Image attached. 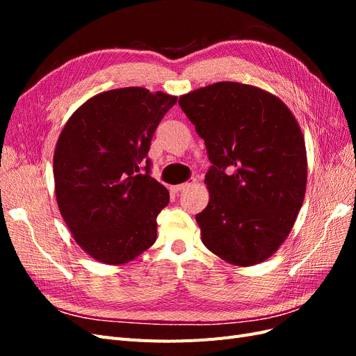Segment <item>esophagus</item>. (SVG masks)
<instances>
[{
  "mask_svg": "<svg viewBox=\"0 0 356 356\" xmlns=\"http://www.w3.org/2000/svg\"><path fill=\"white\" fill-rule=\"evenodd\" d=\"M196 182V179L193 178V179H190L188 182H184V184H177V186H172L170 187V193H174V195H177V193H179L181 190H184V188H187L188 186H191V184H195Z\"/></svg>",
  "mask_w": 356,
  "mask_h": 356,
  "instance_id": "1",
  "label": "esophagus"
}]
</instances>
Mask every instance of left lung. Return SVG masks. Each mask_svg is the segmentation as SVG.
<instances>
[{
    "label": "left lung",
    "instance_id": "obj_1",
    "mask_svg": "<svg viewBox=\"0 0 356 356\" xmlns=\"http://www.w3.org/2000/svg\"><path fill=\"white\" fill-rule=\"evenodd\" d=\"M178 104L212 163L208 207L196 215L202 242L233 266L263 263L305 200L307 154L296 117L276 95L236 81L196 89Z\"/></svg>",
    "mask_w": 356,
    "mask_h": 356
}]
</instances>
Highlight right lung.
Masks as SVG:
<instances>
[{
  "label": "right lung",
  "mask_w": 356,
  "mask_h": 356,
  "mask_svg": "<svg viewBox=\"0 0 356 356\" xmlns=\"http://www.w3.org/2000/svg\"><path fill=\"white\" fill-rule=\"evenodd\" d=\"M177 96L123 88L72 113L53 154L56 202L74 241L96 261L124 264L157 238L169 191L149 177V144Z\"/></svg>",
  "instance_id": "right-lung-1"
}]
</instances>
